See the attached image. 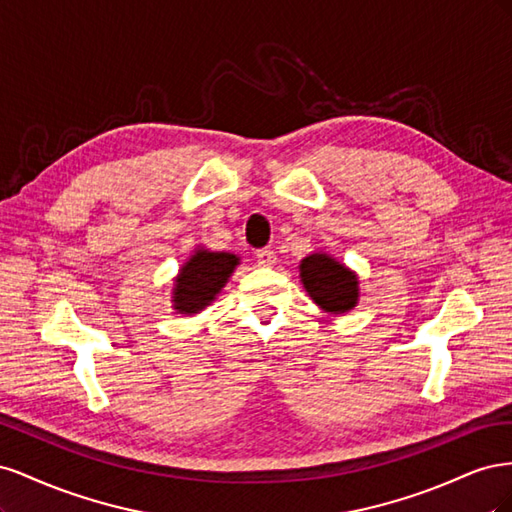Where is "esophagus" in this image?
I'll list each match as a JSON object with an SVG mask.
<instances>
[{"label": "esophagus", "mask_w": 512, "mask_h": 512, "mask_svg": "<svg viewBox=\"0 0 512 512\" xmlns=\"http://www.w3.org/2000/svg\"><path fill=\"white\" fill-rule=\"evenodd\" d=\"M256 258L262 267L275 265V252L271 250V247H262V250H256Z\"/></svg>", "instance_id": "34e87169"}]
</instances>
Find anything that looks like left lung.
Returning a JSON list of instances; mask_svg holds the SVG:
<instances>
[{
	"label": "left lung",
	"mask_w": 512,
	"mask_h": 512,
	"mask_svg": "<svg viewBox=\"0 0 512 512\" xmlns=\"http://www.w3.org/2000/svg\"><path fill=\"white\" fill-rule=\"evenodd\" d=\"M301 282L309 297L329 314H346L359 303V277L333 256L314 252L301 260Z\"/></svg>",
	"instance_id": "8db88e82"
}]
</instances>
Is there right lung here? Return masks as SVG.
<instances>
[{
    "label": "right lung",
    "mask_w": 512,
    "mask_h": 512,
    "mask_svg": "<svg viewBox=\"0 0 512 512\" xmlns=\"http://www.w3.org/2000/svg\"><path fill=\"white\" fill-rule=\"evenodd\" d=\"M237 265L239 256L230 252L196 250L175 277L173 307L188 316L203 312L226 286Z\"/></svg>",
    "instance_id": "right-lung-1"
}]
</instances>
